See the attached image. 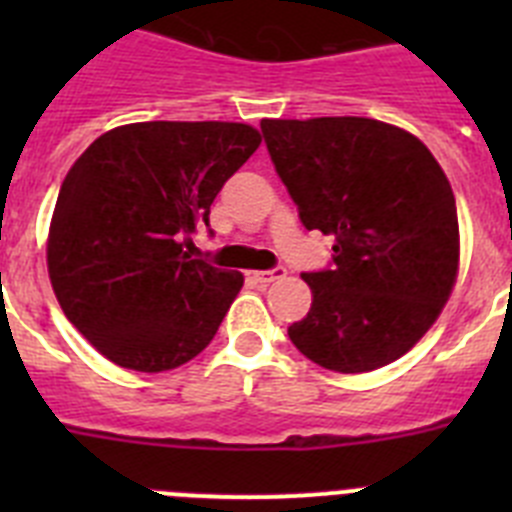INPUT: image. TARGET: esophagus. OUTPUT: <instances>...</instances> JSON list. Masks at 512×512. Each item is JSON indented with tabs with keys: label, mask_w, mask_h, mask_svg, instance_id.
<instances>
[{
	"label": "esophagus",
	"mask_w": 512,
	"mask_h": 512,
	"mask_svg": "<svg viewBox=\"0 0 512 512\" xmlns=\"http://www.w3.org/2000/svg\"><path fill=\"white\" fill-rule=\"evenodd\" d=\"M284 277H287V269H284V266H274V269H266V271H253V279L261 284H271Z\"/></svg>",
	"instance_id": "1"
}]
</instances>
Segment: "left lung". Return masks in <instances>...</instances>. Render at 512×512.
I'll list each match as a JSON object with an SVG mask.
<instances>
[{"label": "left lung", "mask_w": 512, "mask_h": 512, "mask_svg": "<svg viewBox=\"0 0 512 512\" xmlns=\"http://www.w3.org/2000/svg\"><path fill=\"white\" fill-rule=\"evenodd\" d=\"M261 133L302 225L336 235L328 269L302 274L312 307L289 341L330 372L392 364L454 289L449 179L415 135L369 117L261 120Z\"/></svg>", "instance_id": "left-lung-1"}]
</instances>
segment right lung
<instances>
[{
  "mask_svg": "<svg viewBox=\"0 0 512 512\" xmlns=\"http://www.w3.org/2000/svg\"><path fill=\"white\" fill-rule=\"evenodd\" d=\"M259 143L243 122L156 120L99 135L76 158L53 210L48 274L99 354L166 372L215 338L243 274L184 246L210 225L217 192Z\"/></svg>",
  "mask_w": 512,
  "mask_h": 512,
  "instance_id": "right-lung-1",
  "label": "right lung"
}]
</instances>
